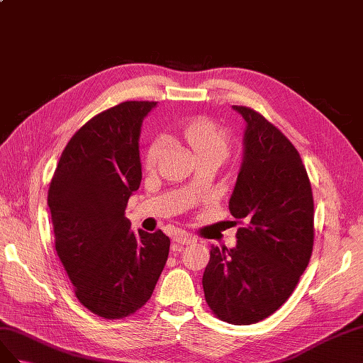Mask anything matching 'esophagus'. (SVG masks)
<instances>
[{"label": "esophagus", "instance_id": "34e87169", "mask_svg": "<svg viewBox=\"0 0 363 363\" xmlns=\"http://www.w3.org/2000/svg\"><path fill=\"white\" fill-rule=\"evenodd\" d=\"M173 242H174V245H190V243H194L196 239H194V237H193L191 234L185 233V231H181L178 235L174 237ZM173 251H174V250H173Z\"/></svg>", "mask_w": 363, "mask_h": 363}]
</instances>
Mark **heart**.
<instances>
[{
  "instance_id": "b5f03b06",
  "label": "heart",
  "mask_w": 363,
  "mask_h": 363,
  "mask_svg": "<svg viewBox=\"0 0 363 363\" xmlns=\"http://www.w3.org/2000/svg\"><path fill=\"white\" fill-rule=\"evenodd\" d=\"M182 137L189 143L196 158L202 157H214L225 158L228 149H230L231 137L228 129H225L220 124L216 121L206 118V117H198L190 120L185 124L182 129ZM164 143L161 138L153 140L146 152V169L153 170L157 167L160 161V157L162 153Z\"/></svg>"
}]
</instances>
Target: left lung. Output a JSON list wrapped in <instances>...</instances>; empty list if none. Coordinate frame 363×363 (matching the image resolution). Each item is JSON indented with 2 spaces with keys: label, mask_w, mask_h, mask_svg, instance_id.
<instances>
[{
  "label": "left lung",
  "mask_w": 363,
  "mask_h": 363,
  "mask_svg": "<svg viewBox=\"0 0 363 363\" xmlns=\"http://www.w3.org/2000/svg\"><path fill=\"white\" fill-rule=\"evenodd\" d=\"M243 162L230 211L243 223L237 246H211L202 286L211 312L228 324L271 316L292 295L313 251V194L294 144L247 106Z\"/></svg>",
  "instance_id": "1"
}]
</instances>
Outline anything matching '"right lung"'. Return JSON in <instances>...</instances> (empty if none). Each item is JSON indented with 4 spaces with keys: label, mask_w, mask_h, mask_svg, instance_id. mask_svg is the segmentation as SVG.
<instances>
[{
    "label": "right lung",
    "mask_w": 363,
    "mask_h": 363,
    "mask_svg": "<svg viewBox=\"0 0 363 363\" xmlns=\"http://www.w3.org/2000/svg\"><path fill=\"white\" fill-rule=\"evenodd\" d=\"M157 101H123L71 137L48 189L56 252L82 306L105 319L146 304L169 257L170 239L130 230L124 216L141 182L138 140Z\"/></svg>",
    "instance_id": "add662e5"
}]
</instances>
